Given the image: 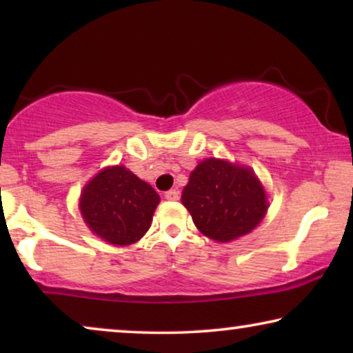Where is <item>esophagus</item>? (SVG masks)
<instances>
[{
  "label": "esophagus",
  "instance_id": "34e87169",
  "mask_svg": "<svg viewBox=\"0 0 353 353\" xmlns=\"http://www.w3.org/2000/svg\"><path fill=\"white\" fill-rule=\"evenodd\" d=\"M178 197H180V192H178L176 190H170L165 192V199L167 201H178Z\"/></svg>",
  "mask_w": 353,
  "mask_h": 353
}]
</instances>
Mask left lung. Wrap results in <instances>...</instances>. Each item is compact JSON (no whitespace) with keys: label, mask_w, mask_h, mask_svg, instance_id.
Wrapping results in <instances>:
<instances>
[{"label":"left lung","mask_w":353,"mask_h":353,"mask_svg":"<svg viewBox=\"0 0 353 353\" xmlns=\"http://www.w3.org/2000/svg\"><path fill=\"white\" fill-rule=\"evenodd\" d=\"M181 201L197 230L219 243L250 233L268 209L263 186L250 168L216 159L194 168Z\"/></svg>","instance_id":"left-lung-1"}]
</instances>
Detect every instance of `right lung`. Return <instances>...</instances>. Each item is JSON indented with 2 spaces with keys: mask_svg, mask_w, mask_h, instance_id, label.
I'll use <instances>...</instances> for the list:
<instances>
[{
  "mask_svg": "<svg viewBox=\"0 0 353 353\" xmlns=\"http://www.w3.org/2000/svg\"><path fill=\"white\" fill-rule=\"evenodd\" d=\"M161 197L125 167H109L83 190L81 215L91 231L115 245L133 244L151 226Z\"/></svg>",
  "mask_w": 353,
  "mask_h": 353,
  "instance_id": "add662e5",
  "label": "right lung"
}]
</instances>
